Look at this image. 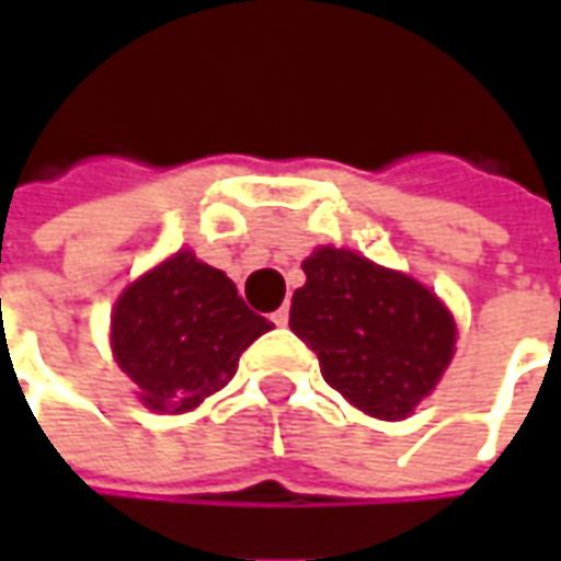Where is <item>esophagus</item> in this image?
I'll return each mask as SVG.
<instances>
[{"label":"esophagus","instance_id":"obj_1","mask_svg":"<svg viewBox=\"0 0 561 561\" xmlns=\"http://www.w3.org/2000/svg\"><path fill=\"white\" fill-rule=\"evenodd\" d=\"M270 318H273V324H276V328H285V324H288V306H279V309H276Z\"/></svg>","mask_w":561,"mask_h":561}]
</instances>
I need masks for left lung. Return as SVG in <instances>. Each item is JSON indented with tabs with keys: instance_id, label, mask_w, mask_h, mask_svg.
<instances>
[{
	"instance_id": "left-lung-1",
	"label": "left lung",
	"mask_w": 561,
	"mask_h": 561,
	"mask_svg": "<svg viewBox=\"0 0 561 561\" xmlns=\"http://www.w3.org/2000/svg\"><path fill=\"white\" fill-rule=\"evenodd\" d=\"M304 273L288 324L318 354L324 381L373 417H409L454 357L457 324L445 304L348 249H318Z\"/></svg>"
}]
</instances>
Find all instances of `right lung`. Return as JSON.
I'll return each instance as SVG.
<instances>
[{"label":"right lung","instance_id":"1","mask_svg":"<svg viewBox=\"0 0 561 561\" xmlns=\"http://www.w3.org/2000/svg\"><path fill=\"white\" fill-rule=\"evenodd\" d=\"M270 328L221 270L176 252L116 300L111 345L140 402L176 414L225 388L240 354Z\"/></svg>","mask_w":561,"mask_h":561}]
</instances>
